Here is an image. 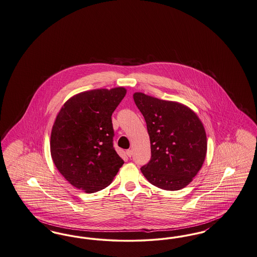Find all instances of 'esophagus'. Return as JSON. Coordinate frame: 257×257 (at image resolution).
Wrapping results in <instances>:
<instances>
[{
    "label": "esophagus",
    "mask_w": 257,
    "mask_h": 257,
    "mask_svg": "<svg viewBox=\"0 0 257 257\" xmlns=\"http://www.w3.org/2000/svg\"><path fill=\"white\" fill-rule=\"evenodd\" d=\"M125 154H126V156H127V157H132V156H133V151H132V150H126Z\"/></svg>",
    "instance_id": "esophagus-1"
}]
</instances>
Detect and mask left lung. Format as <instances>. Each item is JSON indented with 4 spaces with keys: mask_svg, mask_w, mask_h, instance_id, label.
I'll list each match as a JSON object with an SVG mask.
<instances>
[{
    "mask_svg": "<svg viewBox=\"0 0 257 257\" xmlns=\"http://www.w3.org/2000/svg\"><path fill=\"white\" fill-rule=\"evenodd\" d=\"M151 140L152 157L141 172L150 183L168 191L187 186L206 156V134L198 115L177 101L134 94Z\"/></svg>",
    "mask_w": 257,
    "mask_h": 257,
    "instance_id": "obj_1",
    "label": "left lung"
}]
</instances>
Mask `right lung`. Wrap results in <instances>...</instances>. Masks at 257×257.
<instances>
[{
    "instance_id": "add662e5",
    "label": "right lung",
    "mask_w": 257,
    "mask_h": 257,
    "mask_svg": "<svg viewBox=\"0 0 257 257\" xmlns=\"http://www.w3.org/2000/svg\"><path fill=\"white\" fill-rule=\"evenodd\" d=\"M125 93L123 87L81 92L56 116L50 142L53 161L69 183L85 193L107 187L123 164L113 147L111 116Z\"/></svg>"
}]
</instances>
